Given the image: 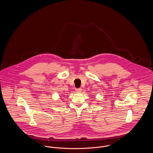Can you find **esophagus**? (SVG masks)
<instances>
[{
  "mask_svg": "<svg viewBox=\"0 0 153 153\" xmlns=\"http://www.w3.org/2000/svg\"><path fill=\"white\" fill-rule=\"evenodd\" d=\"M82 91V89L81 88H77L76 89V92L77 93H80Z\"/></svg>",
  "mask_w": 153,
  "mask_h": 153,
  "instance_id": "1",
  "label": "esophagus"
}]
</instances>
